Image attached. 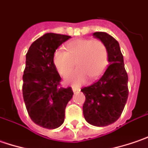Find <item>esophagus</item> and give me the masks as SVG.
Segmentation results:
<instances>
[{
    "mask_svg": "<svg viewBox=\"0 0 148 148\" xmlns=\"http://www.w3.org/2000/svg\"><path fill=\"white\" fill-rule=\"evenodd\" d=\"M72 89H73V91H74V92H79V91H80V88H75V87H73V88H72Z\"/></svg>",
    "mask_w": 148,
    "mask_h": 148,
    "instance_id": "obj_1",
    "label": "esophagus"
}]
</instances>
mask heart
<instances>
[{
	"label": "heart",
	"mask_w": 148,
	"mask_h": 148,
	"mask_svg": "<svg viewBox=\"0 0 148 148\" xmlns=\"http://www.w3.org/2000/svg\"><path fill=\"white\" fill-rule=\"evenodd\" d=\"M108 55L106 45L100 40L92 39H78L68 43L66 50H56L53 63L62 76L72 72L74 63L78 70L69 75L66 82L73 85L84 83L87 77L93 80L103 72L108 64Z\"/></svg>",
	"instance_id": "1"
}]
</instances>
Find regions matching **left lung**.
I'll return each mask as SVG.
<instances>
[{
  "label": "left lung",
  "instance_id": "1",
  "mask_svg": "<svg viewBox=\"0 0 148 148\" xmlns=\"http://www.w3.org/2000/svg\"><path fill=\"white\" fill-rule=\"evenodd\" d=\"M93 36L106 45L109 65L92 85L81 89L85 96L83 112L89 124L105 127L116 122L123 111L128 77L119 42L105 32H94Z\"/></svg>",
  "mask_w": 148,
  "mask_h": 148
}]
</instances>
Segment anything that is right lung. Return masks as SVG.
<instances>
[{"instance_id": "add662e5", "label": "right lung", "mask_w": 148, "mask_h": 148, "mask_svg": "<svg viewBox=\"0 0 148 148\" xmlns=\"http://www.w3.org/2000/svg\"><path fill=\"white\" fill-rule=\"evenodd\" d=\"M70 36L47 33L34 41L26 54L23 74V98L31 120L55 129L64 121L65 108L74 92L60 86L61 78L53 63L57 48Z\"/></svg>"}]
</instances>
